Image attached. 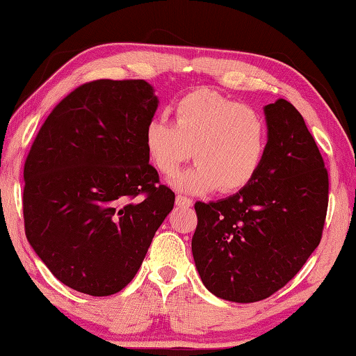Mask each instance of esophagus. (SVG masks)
I'll use <instances>...</instances> for the list:
<instances>
[{
    "instance_id": "34e87169",
    "label": "esophagus",
    "mask_w": 356,
    "mask_h": 356,
    "mask_svg": "<svg viewBox=\"0 0 356 356\" xmlns=\"http://www.w3.org/2000/svg\"><path fill=\"white\" fill-rule=\"evenodd\" d=\"M176 204L177 206H182V207H190V206H193V201H191L190 198H187V196L177 195L176 196Z\"/></svg>"
}]
</instances>
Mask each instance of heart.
Segmentation results:
<instances>
[{"mask_svg": "<svg viewBox=\"0 0 356 356\" xmlns=\"http://www.w3.org/2000/svg\"><path fill=\"white\" fill-rule=\"evenodd\" d=\"M176 123L154 115L145 123L144 145L149 160L172 176L193 155L196 163L171 182L188 193L217 188L231 193L257 176L268 149V127L255 109L216 90L184 95L174 106Z\"/></svg>", "mask_w": 356, "mask_h": 356, "instance_id": "heart-1", "label": "heart"}]
</instances>
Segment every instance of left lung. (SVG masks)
I'll use <instances>...</instances> for the list:
<instances>
[{
    "mask_svg": "<svg viewBox=\"0 0 356 356\" xmlns=\"http://www.w3.org/2000/svg\"><path fill=\"white\" fill-rule=\"evenodd\" d=\"M268 149L244 188L195 204L191 239L206 289L222 300H266L300 273L323 233L328 171L312 134L286 99L264 106Z\"/></svg>",
    "mask_w": 356,
    "mask_h": 356,
    "instance_id": "obj_1",
    "label": "left lung"
}]
</instances>
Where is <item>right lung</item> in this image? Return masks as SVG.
<instances>
[{
    "label": "right lung",
    "instance_id": "obj_1",
    "mask_svg": "<svg viewBox=\"0 0 356 356\" xmlns=\"http://www.w3.org/2000/svg\"><path fill=\"white\" fill-rule=\"evenodd\" d=\"M158 107L140 79H99L54 107L24 168L26 239L61 284L109 296L133 280L174 191L149 165Z\"/></svg>",
    "mask_w": 356,
    "mask_h": 356
}]
</instances>
